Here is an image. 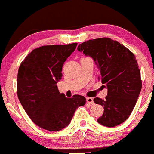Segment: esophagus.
<instances>
[{
    "mask_svg": "<svg viewBox=\"0 0 154 154\" xmlns=\"http://www.w3.org/2000/svg\"><path fill=\"white\" fill-rule=\"evenodd\" d=\"M86 102H87L88 104H94V99L91 98V97H87V98H86Z\"/></svg>",
    "mask_w": 154,
    "mask_h": 154,
    "instance_id": "obj_1",
    "label": "esophagus"
}]
</instances>
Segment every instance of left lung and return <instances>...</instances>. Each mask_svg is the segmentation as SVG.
Listing matches in <instances>:
<instances>
[{"mask_svg":"<svg viewBox=\"0 0 154 154\" xmlns=\"http://www.w3.org/2000/svg\"><path fill=\"white\" fill-rule=\"evenodd\" d=\"M78 50L94 60L100 72L99 80L107 86L105 99H94L96 104L104 106L97 122L109 128L122 123L131 115L141 91L140 70L134 54L106 37L84 42Z\"/></svg>","mask_w":154,"mask_h":154,"instance_id":"1","label":"left lung"}]
</instances>
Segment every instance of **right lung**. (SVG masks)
Listing matches in <instances>:
<instances>
[{
  "label": "right lung",
  "mask_w": 154,
  "mask_h": 154,
  "mask_svg": "<svg viewBox=\"0 0 154 154\" xmlns=\"http://www.w3.org/2000/svg\"><path fill=\"white\" fill-rule=\"evenodd\" d=\"M77 43L45 45L34 49L20 64L17 95L28 116L37 126L59 131L68 126L79 106L86 104L84 96L67 98L60 94L57 82L62 79L64 62Z\"/></svg>",
  "instance_id": "obj_1"
}]
</instances>
